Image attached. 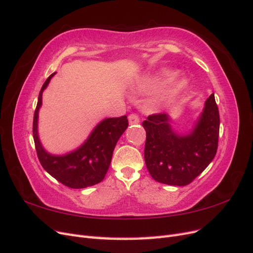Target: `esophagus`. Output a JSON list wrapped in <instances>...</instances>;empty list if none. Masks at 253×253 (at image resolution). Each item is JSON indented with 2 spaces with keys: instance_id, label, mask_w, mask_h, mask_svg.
I'll list each match as a JSON object with an SVG mask.
<instances>
[{
  "instance_id": "1",
  "label": "esophagus",
  "mask_w": 253,
  "mask_h": 253,
  "mask_svg": "<svg viewBox=\"0 0 253 253\" xmlns=\"http://www.w3.org/2000/svg\"><path fill=\"white\" fill-rule=\"evenodd\" d=\"M128 121L130 124H138L140 123V118L135 113H131V115L128 116Z\"/></svg>"
}]
</instances>
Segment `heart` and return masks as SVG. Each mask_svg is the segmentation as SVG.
Returning a JSON list of instances; mask_svg holds the SVG:
<instances>
[{
	"label": "heart",
	"mask_w": 253,
	"mask_h": 253,
	"mask_svg": "<svg viewBox=\"0 0 253 253\" xmlns=\"http://www.w3.org/2000/svg\"><path fill=\"white\" fill-rule=\"evenodd\" d=\"M177 71L174 70H169L165 69L162 70L157 77H152L150 79H147L145 81L142 85L143 89H146V90H157V89L162 88L167 83L173 81L177 77ZM187 86V82L185 80H178L177 82H175L172 87L169 89L168 92V97H172L176 95L178 92H181L183 89Z\"/></svg>",
	"instance_id": "obj_1"
}]
</instances>
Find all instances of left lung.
Here are the masks:
<instances>
[{"instance_id":"1","label":"left lung","mask_w":253,"mask_h":253,"mask_svg":"<svg viewBox=\"0 0 253 253\" xmlns=\"http://www.w3.org/2000/svg\"><path fill=\"white\" fill-rule=\"evenodd\" d=\"M165 113H153L143 122L146 130L144 158L157 182L186 186L200 175L215 157L218 145L219 113L211 94L192 132L177 135Z\"/></svg>"}]
</instances>
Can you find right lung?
Wrapping results in <instances>:
<instances>
[{
    "label": "right lung",
    "instance_id": "1",
    "mask_svg": "<svg viewBox=\"0 0 253 253\" xmlns=\"http://www.w3.org/2000/svg\"><path fill=\"white\" fill-rule=\"evenodd\" d=\"M54 73L48 77L41 89L34 116L32 133L37 154L41 165L56 181L69 188H85L103 181L108 171L117 142L128 127V120L126 116L104 120L79 149L66 156L56 157L47 153L39 141L38 112L42 105L43 90Z\"/></svg>",
    "mask_w": 253,
    "mask_h": 253
}]
</instances>
